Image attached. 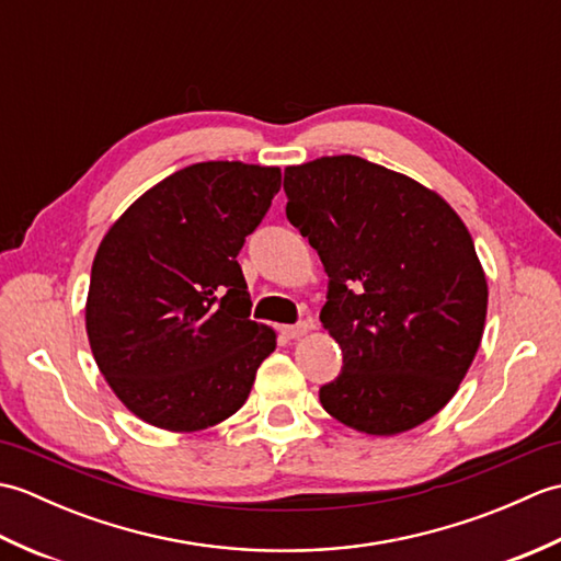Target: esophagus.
Wrapping results in <instances>:
<instances>
[{
    "mask_svg": "<svg viewBox=\"0 0 561 561\" xmlns=\"http://www.w3.org/2000/svg\"><path fill=\"white\" fill-rule=\"evenodd\" d=\"M311 330V323H306V320H301V323H294V325H282L279 328V332L287 340H299V337H304L306 332Z\"/></svg>",
    "mask_w": 561,
    "mask_h": 561,
    "instance_id": "1",
    "label": "esophagus"
}]
</instances>
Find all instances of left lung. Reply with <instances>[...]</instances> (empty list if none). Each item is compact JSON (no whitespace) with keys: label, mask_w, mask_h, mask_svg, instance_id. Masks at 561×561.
I'll list each match as a JSON object with an SVG mask.
<instances>
[{"label":"left lung","mask_w":561,"mask_h":561,"mask_svg":"<svg viewBox=\"0 0 561 561\" xmlns=\"http://www.w3.org/2000/svg\"><path fill=\"white\" fill-rule=\"evenodd\" d=\"M284 193L325 267L320 323L342 347L323 408L374 436L426 422L484 330L486 279L465 224L432 190L352 153L289 165Z\"/></svg>","instance_id":"1"}]
</instances>
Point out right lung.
I'll return each instance as SVG.
<instances>
[{
    "instance_id": "1",
    "label": "right lung",
    "mask_w": 561,
    "mask_h": 561,
    "mask_svg": "<svg viewBox=\"0 0 561 561\" xmlns=\"http://www.w3.org/2000/svg\"><path fill=\"white\" fill-rule=\"evenodd\" d=\"M282 173L205 161L165 178L105 233L93 260L87 332L129 412L197 432L243 408L274 330L250 320L238 265Z\"/></svg>"
}]
</instances>
